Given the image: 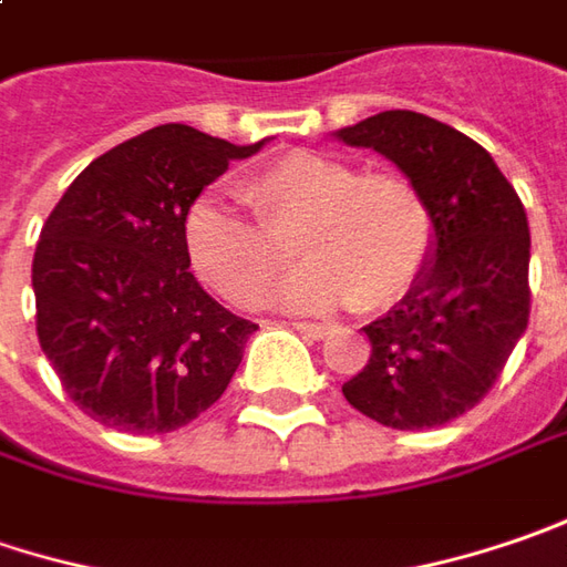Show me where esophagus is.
<instances>
[{
	"mask_svg": "<svg viewBox=\"0 0 567 567\" xmlns=\"http://www.w3.org/2000/svg\"><path fill=\"white\" fill-rule=\"evenodd\" d=\"M295 330L305 332L308 339H323V336H330L332 327H327V323H305V320H298V323H295Z\"/></svg>",
	"mask_w": 567,
	"mask_h": 567,
	"instance_id": "1",
	"label": "esophagus"
}]
</instances>
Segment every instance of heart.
I'll return each mask as SVG.
<instances>
[{"label":"heart","mask_w":567,"mask_h":567,"mask_svg":"<svg viewBox=\"0 0 567 567\" xmlns=\"http://www.w3.org/2000/svg\"><path fill=\"white\" fill-rule=\"evenodd\" d=\"M257 223L218 199H196L184 215L193 272L235 308H259L298 237L308 262L282 285L298 310L352 305L378 313L406 298L429 272L434 218L422 189L403 174H358L320 152H285L240 184Z\"/></svg>","instance_id":"b5f03b06"}]
</instances>
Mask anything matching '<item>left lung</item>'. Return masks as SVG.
Listing matches in <instances>:
<instances>
[{
    "instance_id": "1",
    "label": "left lung",
    "mask_w": 567,
    "mask_h": 567,
    "mask_svg": "<svg viewBox=\"0 0 567 567\" xmlns=\"http://www.w3.org/2000/svg\"><path fill=\"white\" fill-rule=\"evenodd\" d=\"M339 138L393 161L434 218L425 279L364 327L371 358L342 393L386 429L447 425L480 406L527 330L524 203L480 142L425 113L383 111Z\"/></svg>"
}]
</instances>
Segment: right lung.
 I'll return each instance as SVG.
<instances>
[{"label": "right lung", "instance_id": "add662e5", "mask_svg": "<svg viewBox=\"0 0 567 567\" xmlns=\"http://www.w3.org/2000/svg\"><path fill=\"white\" fill-rule=\"evenodd\" d=\"M259 145L164 123L91 161L43 221L31 276L40 349L94 422L164 434L228 390L257 323L196 282L184 215Z\"/></svg>", "mask_w": 567, "mask_h": 567}]
</instances>
